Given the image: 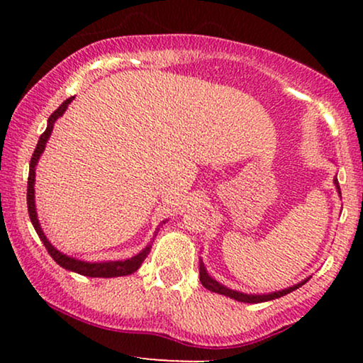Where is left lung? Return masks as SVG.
Returning <instances> with one entry per match:
<instances>
[{"instance_id":"1","label":"left lung","mask_w":363,"mask_h":363,"mask_svg":"<svg viewBox=\"0 0 363 363\" xmlns=\"http://www.w3.org/2000/svg\"><path fill=\"white\" fill-rule=\"evenodd\" d=\"M334 183H335L337 191H339V195H340L339 180H337V178H334ZM200 281H201V284L205 286L208 291L218 292V294L231 297V299H235V301L247 302V304H257V302H266V301L277 299V297H282V296L289 294V292H292V291L299 289L302 284H306V282H307V279H306V281L299 282V284H296V286H292V287H287V289H282V291H277V292H271V294H245V292L233 291V289H230V287L223 286L218 281L213 279V277L206 272V267H205V264H203V261H200Z\"/></svg>"}]
</instances>
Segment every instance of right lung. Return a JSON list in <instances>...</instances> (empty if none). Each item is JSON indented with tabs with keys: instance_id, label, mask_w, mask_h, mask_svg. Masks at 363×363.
I'll use <instances>...</instances> for the list:
<instances>
[{
	"instance_id": "right-lung-1",
	"label": "right lung",
	"mask_w": 363,
	"mask_h": 363,
	"mask_svg": "<svg viewBox=\"0 0 363 363\" xmlns=\"http://www.w3.org/2000/svg\"><path fill=\"white\" fill-rule=\"evenodd\" d=\"M74 97H69L67 101H64L61 106H59L56 111L51 113V117L48 118V127L46 130L43 132V135L39 137L38 140V145L34 148V153L31 157V162H29V177H28V211H29V218H31V223L34 226V230H36L38 236L41 238V241L44 242V246H46V250L49 255L54 261L57 262L59 266L64 267V269L67 271H72V272H77V274H82V276H89V277H118V276H128L132 274V272H135L140 264L145 259L148 252H150V245H148L145 250H142L138 255L128 257V259H123V261H102V262H87V261H81V259H76V257H71L67 255H62L61 251H57L56 247H54L51 242L48 241L46 235H44L43 230H41V225H39V220H38V213H36V205H34V177H36V165H38V160L39 157H41V153L44 152V148H46V143H48V138L51 137V132L54 128V122L57 121L59 117L62 116L64 112H66V108L69 104L72 102ZM165 223V221H163ZM162 223V225H163Z\"/></svg>"
}]
</instances>
